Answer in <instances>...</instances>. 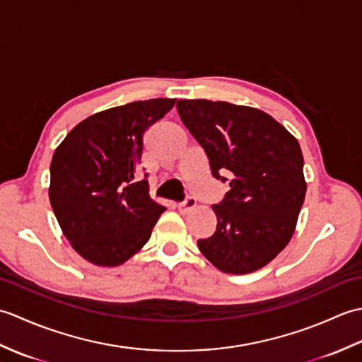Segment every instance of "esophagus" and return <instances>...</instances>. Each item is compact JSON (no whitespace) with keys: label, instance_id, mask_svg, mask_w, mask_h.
I'll list each match as a JSON object with an SVG mask.
<instances>
[{"label":"esophagus","instance_id":"obj_1","mask_svg":"<svg viewBox=\"0 0 362 362\" xmlns=\"http://www.w3.org/2000/svg\"><path fill=\"white\" fill-rule=\"evenodd\" d=\"M196 204H197L196 197H193V196H188V197L185 199V201L180 202V204H177V209H179V211H180V213H187V211H189L191 209H194Z\"/></svg>","mask_w":362,"mask_h":362}]
</instances>
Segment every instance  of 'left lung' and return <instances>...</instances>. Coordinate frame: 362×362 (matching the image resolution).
<instances>
[{
  "instance_id": "1",
  "label": "left lung",
  "mask_w": 362,
  "mask_h": 362,
  "mask_svg": "<svg viewBox=\"0 0 362 362\" xmlns=\"http://www.w3.org/2000/svg\"><path fill=\"white\" fill-rule=\"evenodd\" d=\"M177 112L204 148L214 179L230 182L213 205L216 232L197 241L199 250L222 272L258 271L286 247L305 201L298 141L253 107L180 99Z\"/></svg>"
}]
</instances>
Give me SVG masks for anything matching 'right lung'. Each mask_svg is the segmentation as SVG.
<instances>
[{"label": "right lung", "instance_id": "obj_1", "mask_svg": "<svg viewBox=\"0 0 362 362\" xmlns=\"http://www.w3.org/2000/svg\"><path fill=\"white\" fill-rule=\"evenodd\" d=\"M175 99L113 107L81 121L51 161L49 201L73 249L96 266H119L149 241L166 209L138 182L143 136Z\"/></svg>", "mask_w": 362, "mask_h": 362}]
</instances>
